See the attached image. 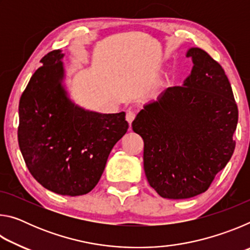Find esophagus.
I'll list each match as a JSON object with an SVG mask.
<instances>
[{
  "instance_id": "obj_1",
  "label": "esophagus",
  "mask_w": 250,
  "mask_h": 250,
  "mask_svg": "<svg viewBox=\"0 0 250 250\" xmlns=\"http://www.w3.org/2000/svg\"><path fill=\"white\" fill-rule=\"evenodd\" d=\"M134 118H135V112L133 111V110H128V111H126L125 119H126V121L129 122V125L132 124V121L134 120Z\"/></svg>"
}]
</instances>
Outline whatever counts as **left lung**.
I'll return each mask as SVG.
<instances>
[{
    "label": "left lung",
    "mask_w": 250,
    "mask_h": 250,
    "mask_svg": "<svg viewBox=\"0 0 250 250\" xmlns=\"http://www.w3.org/2000/svg\"><path fill=\"white\" fill-rule=\"evenodd\" d=\"M193 68L183 86L170 87L132 122L145 141L147 182L160 196L183 200L204 193L226 167L238 109L225 71L205 50L192 47Z\"/></svg>",
    "instance_id": "left-lung-1"
}]
</instances>
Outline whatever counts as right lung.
I'll return each instance as SVG.
<instances>
[{
	"label": "right lung",
	"instance_id": "add662e5",
	"mask_svg": "<svg viewBox=\"0 0 250 250\" xmlns=\"http://www.w3.org/2000/svg\"><path fill=\"white\" fill-rule=\"evenodd\" d=\"M62 57L56 49L41 59L43 66L21 96L18 138L34 179L56 194L78 196L98 183L129 125L124 111H89L70 100L62 84Z\"/></svg>",
	"mask_w": 250,
	"mask_h": 250
}]
</instances>
